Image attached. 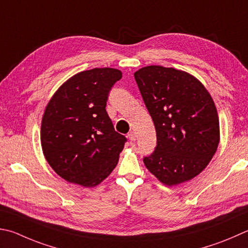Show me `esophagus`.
Returning a JSON list of instances; mask_svg holds the SVG:
<instances>
[{"label": "esophagus", "mask_w": 248, "mask_h": 248, "mask_svg": "<svg viewBox=\"0 0 248 248\" xmlns=\"http://www.w3.org/2000/svg\"><path fill=\"white\" fill-rule=\"evenodd\" d=\"M128 138H129V140L131 142H133V141H136V139H137V133L134 132V131H130L129 133H128Z\"/></svg>", "instance_id": "1"}]
</instances>
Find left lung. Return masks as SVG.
<instances>
[{
    "instance_id": "8db88e82",
    "label": "left lung",
    "mask_w": 248,
    "mask_h": 248,
    "mask_svg": "<svg viewBox=\"0 0 248 248\" xmlns=\"http://www.w3.org/2000/svg\"><path fill=\"white\" fill-rule=\"evenodd\" d=\"M156 129L157 146L144 165L166 186L190 181L213 158L220 141L213 97L186 71L146 66L134 73Z\"/></svg>"
}]
</instances>
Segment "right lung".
Returning <instances> with one entry per match:
<instances>
[{"instance_id": "obj_1", "label": "right lung", "mask_w": 248, "mask_h": 248, "mask_svg": "<svg viewBox=\"0 0 248 248\" xmlns=\"http://www.w3.org/2000/svg\"><path fill=\"white\" fill-rule=\"evenodd\" d=\"M121 77L115 68L81 71L62 83L46 105L42 151L66 181L93 187L118 164L127 139L115 131L105 107L111 87Z\"/></svg>"}]
</instances>
